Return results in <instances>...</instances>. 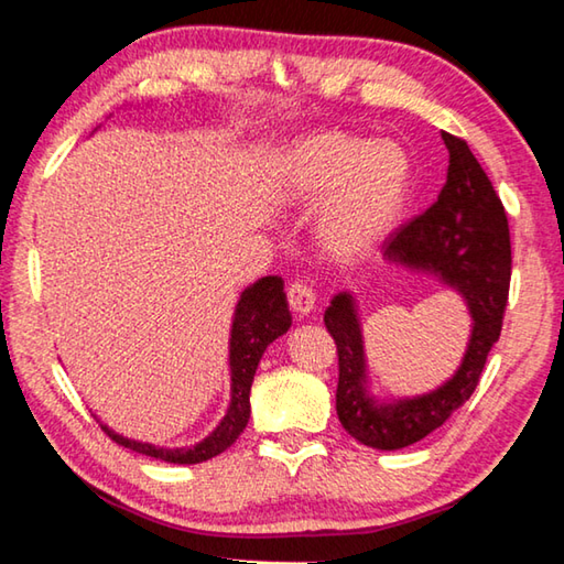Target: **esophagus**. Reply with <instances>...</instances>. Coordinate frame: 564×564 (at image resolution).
Returning a JSON list of instances; mask_svg holds the SVG:
<instances>
[{
  "label": "esophagus",
  "instance_id": "1",
  "mask_svg": "<svg viewBox=\"0 0 564 564\" xmlns=\"http://www.w3.org/2000/svg\"><path fill=\"white\" fill-rule=\"evenodd\" d=\"M289 303H291L293 316L303 318V316H308L313 308H316V293H313L308 283L295 281V283H291V289H289Z\"/></svg>",
  "mask_w": 564,
  "mask_h": 564
}]
</instances>
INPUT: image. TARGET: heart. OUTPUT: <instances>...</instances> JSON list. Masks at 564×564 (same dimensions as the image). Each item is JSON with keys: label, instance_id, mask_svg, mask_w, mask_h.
<instances>
[{"label": "heart", "instance_id": "heart-1", "mask_svg": "<svg viewBox=\"0 0 564 564\" xmlns=\"http://www.w3.org/2000/svg\"><path fill=\"white\" fill-rule=\"evenodd\" d=\"M279 202L321 204L316 236L336 261H358L403 224L413 164L395 141H368L352 131L321 129L291 141L273 169Z\"/></svg>", "mask_w": 564, "mask_h": 564}]
</instances>
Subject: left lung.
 Listing matches in <instances>:
<instances>
[{"mask_svg":"<svg viewBox=\"0 0 564 564\" xmlns=\"http://www.w3.org/2000/svg\"><path fill=\"white\" fill-rule=\"evenodd\" d=\"M451 154L437 202L390 236L383 259L425 271L463 295L473 318L460 368L431 393L378 400L368 390V366L356 299L333 295L326 328L338 348L336 410L340 425L376 451H400L441 427L477 388L488 352L500 338L510 291V228L500 196L463 139L443 131Z\"/></svg>","mask_w":564,"mask_h":564,"instance_id":"obj_1","label":"left lung"}]
</instances>
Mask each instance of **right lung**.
Listing matches in <instances>:
<instances>
[{"mask_svg": "<svg viewBox=\"0 0 564 564\" xmlns=\"http://www.w3.org/2000/svg\"><path fill=\"white\" fill-rule=\"evenodd\" d=\"M291 328V311L289 301L283 293V279L279 275H263L256 283L248 285L236 303L234 326H231V340H228V366H231V403L221 423L216 431L204 437L202 443L191 447H159L151 443L129 441L119 433H113L109 425L101 423V431L107 433L113 443L129 447L133 453L156 457L164 463H178V465H196L212 457L221 455L226 447L236 443V437L243 433L251 417V383L259 368V360L263 350L271 343L283 336Z\"/></svg>", "mask_w": 564, "mask_h": 564, "instance_id": "right-lung-1", "label": "right lung"}]
</instances>
